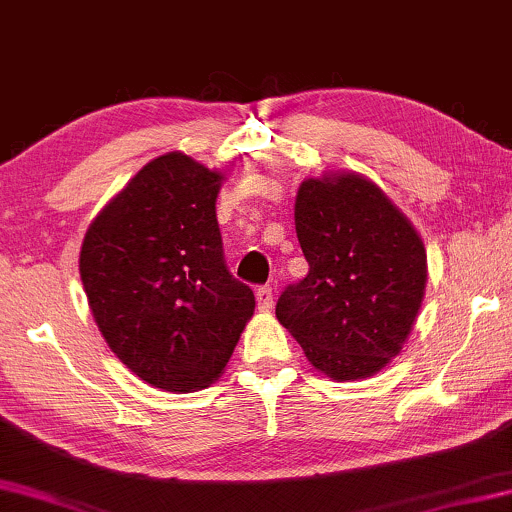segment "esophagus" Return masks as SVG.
I'll use <instances>...</instances> for the list:
<instances>
[{
    "label": "esophagus",
    "instance_id": "obj_1",
    "mask_svg": "<svg viewBox=\"0 0 512 512\" xmlns=\"http://www.w3.org/2000/svg\"><path fill=\"white\" fill-rule=\"evenodd\" d=\"M255 297H257V309L269 311L271 306H274V290H271L269 285H262V288H257Z\"/></svg>",
    "mask_w": 512,
    "mask_h": 512
}]
</instances>
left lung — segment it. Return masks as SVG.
<instances>
[{"label":"left lung","mask_w":512,"mask_h":512,"mask_svg":"<svg viewBox=\"0 0 512 512\" xmlns=\"http://www.w3.org/2000/svg\"><path fill=\"white\" fill-rule=\"evenodd\" d=\"M295 227L309 274L281 292L276 318L327 377H372L398 356L421 309L424 243L360 175L302 182Z\"/></svg>","instance_id":"1"}]
</instances>
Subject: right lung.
Wrapping results in <instances>:
<instances>
[{
    "label": "right lung",
    "mask_w": 512,
    "mask_h": 512,
    "mask_svg": "<svg viewBox=\"0 0 512 512\" xmlns=\"http://www.w3.org/2000/svg\"><path fill=\"white\" fill-rule=\"evenodd\" d=\"M222 175L180 152L149 161L86 231L79 274L102 337L142 381L192 393L220 377L255 311L227 269Z\"/></svg>",
    "instance_id": "1"
}]
</instances>
